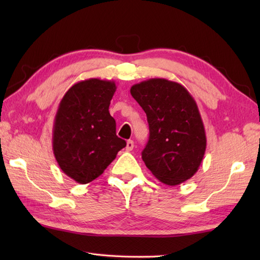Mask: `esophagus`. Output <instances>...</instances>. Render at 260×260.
Returning a JSON list of instances; mask_svg holds the SVG:
<instances>
[{
    "label": "esophagus",
    "instance_id": "34e87169",
    "mask_svg": "<svg viewBox=\"0 0 260 260\" xmlns=\"http://www.w3.org/2000/svg\"><path fill=\"white\" fill-rule=\"evenodd\" d=\"M126 151L127 152H129V151H132V150H133V148H134V142L133 141H127L126 142Z\"/></svg>",
    "mask_w": 260,
    "mask_h": 260
}]
</instances>
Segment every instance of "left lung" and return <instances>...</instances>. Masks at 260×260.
Returning a JSON list of instances; mask_svg holds the SVG:
<instances>
[{"instance_id": "1", "label": "left lung", "mask_w": 260, "mask_h": 260, "mask_svg": "<svg viewBox=\"0 0 260 260\" xmlns=\"http://www.w3.org/2000/svg\"><path fill=\"white\" fill-rule=\"evenodd\" d=\"M131 93L144 109L150 139L142 158L167 185H178L197 173L207 147L198 105L179 82L152 78L132 86Z\"/></svg>"}]
</instances>
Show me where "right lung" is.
<instances>
[{
  "label": "right lung",
  "instance_id": "right-lung-1",
  "mask_svg": "<svg viewBox=\"0 0 260 260\" xmlns=\"http://www.w3.org/2000/svg\"><path fill=\"white\" fill-rule=\"evenodd\" d=\"M116 88L113 80H82L71 86L59 104L53 154L62 172L80 184L103 174L126 146L116 135V121L108 110Z\"/></svg>",
  "mask_w": 260,
  "mask_h": 260
}]
</instances>
